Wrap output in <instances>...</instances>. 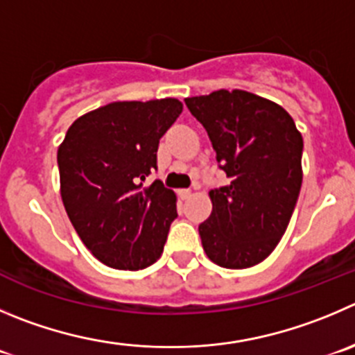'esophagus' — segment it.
<instances>
[{"instance_id": "1", "label": "esophagus", "mask_w": 355, "mask_h": 355, "mask_svg": "<svg viewBox=\"0 0 355 355\" xmlns=\"http://www.w3.org/2000/svg\"><path fill=\"white\" fill-rule=\"evenodd\" d=\"M180 197L183 198V200H187V198L191 197V190H180Z\"/></svg>"}]
</instances>
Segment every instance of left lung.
I'll use <instances>...</instances> for the list:
<instances>
[{"instance_id":"1","label":"left lung","mask_w":355,"mask_h":355,"mask_svg":"<svg viewBox=\"0 0 355 355\" xmlns=\"http://www.w3.org/2000/svg\"><path fill=\"white\" fill-rule=\"evenodd\" d=\"M204 125L230 184L209 191L212 212L198 226L216 265L242 270L272 254L286 234L303 181V137L291 114L245 90L184 99Z\"/></svg>"}]
</instances>
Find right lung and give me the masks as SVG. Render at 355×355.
<instances>
[{
	"instance_id": "obj_1",
	"label": "right lung",
	"mask_w": 355,
	"mask_h": 355,
	"mask_svg": "<svg viewBox=\"0 0 355 355\" xmlns=\"http://www.w3.org/2000/svg\"><path fill=\"white\" fill-rule=\"evenodd\" d=\"M183 111L174 97L118 101L71 123L57 150L60 197L90 252L116 270L153 265L178 218L175 193L155 181L158 141Z\"/></svg>"
}]
</instances>
